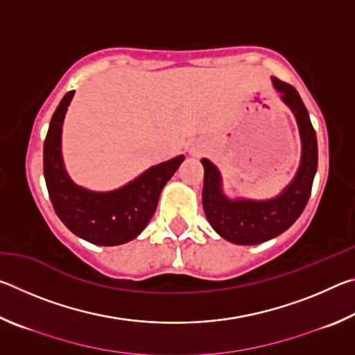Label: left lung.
Returning a JSON list of instances; mask_svg holds the SVG:
<instances>
[{"instance_id":"left-lung-1","label":"left lung","mask_w":355,"mask_h":355,"mask_svg":"<svg viewBox=\"0 0 355 355\" xmlns=\"http://www.w3.org/2000/svg\"><path fill=\"white\" fill-rule=\"evenodd\" d=\"M280 100L290 107L296 119L300 137V161L296 173L280 194L271 199L228 197L222 189V175L218 167L202 158L203 192L202 203L209 224L219 236L239 245H255L279 236L302 214L307 205L311 184L318 167V142L307 107L290 84L272 78Z\"/></svg>"}]
</instances>
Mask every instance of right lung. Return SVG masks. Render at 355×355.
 <instances>
[{"mask_svg": "<svg viewBox=\"0 0 355 355\" xmlns=\"http://www.w3.org/2000/svg\"><path fill=\"white\" fill-rule=\"evenodd\" d=\"M75 91L64 95L53 114L44 142V177L58 218L71 233L97 245H119L135 239L147 227L166 183L184 155L156 166L112 191H92L76 184L65 171L62 125Z\"/></svg>", "mask_w": 355, "mask_h": 355, "instance_id": "obj_1", "label": "right lung"}]
</instances>
